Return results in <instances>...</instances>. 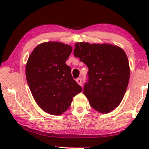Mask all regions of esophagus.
Returning <instances> with one entry per match:
<instances>
[{
    "label": "esophagus",
    "instance_id": "1",
    "mask_svg": "<svg viewBox=\"0 0 149 149\" xmlns=\"http://www.w3.org/2000/svg\"><path fill=\"white\" fill-rule=\"evenodd\" d=\"M76 82L78 85H82V79L80 78H78L76 79Z\"/></svg>",
    "mask_w": 149,
    "mask_h": 149
}]
</instances>
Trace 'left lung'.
Here are the masks:
<instances>
[{"mask_svg": "<svg viewBox=\"0 0 149 149\" xmlns=\"http://www.w3.org/2000/svg\"><path fill=\"white\" fill-rule=\"evenodd\" d=\"M73 54L88 67V83L83 94L97 111H112L123 99L130 80V69L125 51L109 43L79 42Z\"/></svg>", "mask_w": 149, "mask_h": 149, "instance_id": "8db88e82", "label": "left lung"}]
</instances>
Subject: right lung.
<instances>
[{"label": "right lung", "mask_w": 149, "mask_h": 149, "mask_svg": "<svg viewBox=\"0 0 149 149\" xmlns=\"http://www.w3.org/2000/svg\"><path fill=\"white\" fill-rule=\"evenodd\" d=\"M71 52L72 47L68 44L42 42L32 51L26 64V78L34 100L51 115L64 113L73 97L82 91L65 63Z\"/></svg>", "instance_id": "add662e5"}]
</instances>
